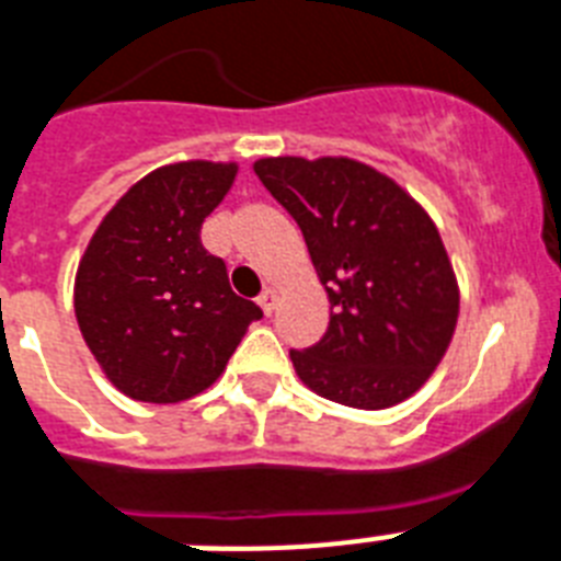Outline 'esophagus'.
Instances as JSON below:
<instances>
[{"label":"esophagus","mask_w":561,"mask_h":561,"mask_svg":"<svg viewBox=\"0 0 561 561\" xmlns=\"http://www.w3.org/2000/svg\"><path fill=\"white\" fill-rule=\"evenodd\" d=\"M259 305H262V311L271 317L273 308H276V288H265L262 294H259Z\"/></svg>","instance_id":"34e87169"}]
</instances>
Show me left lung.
<instances>
[{
  "label": "left lung",
  "mask_w": 561,
  "mask_h": 561,
  "mask_svg": "<svg viewBox=\"0 0 561 561\" xmlns=\"http://www.w3.org/2000/svg\"><path fill=\"white\" fill-rule=\"evenodd\" d=\"M253 172L299 225L331 302L299 380L352 409L421 389L453 340L458 282L438 227L391 178L352 158H262Z\"/></svg>",
  "instance_id": "left-lung-1"
}]
</instances>
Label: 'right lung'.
Returning <instances> with one entry per match:
<instances>
[{"mask_svg":"<svg viewBox=\"0 0 561 561\" xmlns=\"http://www.w3.org/2000/svg\"><path fill=\"white\" fill-rule=\"evenodd\" d=\"M233 181L236 163L149 172L108 209L80 259L77 322L100 368L131 400L178 403L213 386L262 317L202 244L204 218Z\"/></svg>","mask_w":561,"mask_h":561,"instance_id":"obj_1","label":"right lung"}]
</instances>
